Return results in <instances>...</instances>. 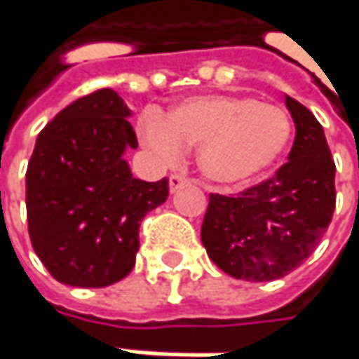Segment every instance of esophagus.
Listing matches in <instances>:
<instances>
[{
    "label": "esophagus",
    "instance_id": "esophagus-1",
    "mask_svg": "<svg viewBox=\"0 0 359 359\" xmlns=\"http://www.w3.org/2000/svg\"><path fill=\"white\" fill-rule=\"evenodd\" d=\"M191 179H187L184 175H170V179H168V187H170V192L179 191L182 189L184 184H189Z\"/></svg>",
    "mask_w": 359,
    "mask_h": 359
}]
</instances>
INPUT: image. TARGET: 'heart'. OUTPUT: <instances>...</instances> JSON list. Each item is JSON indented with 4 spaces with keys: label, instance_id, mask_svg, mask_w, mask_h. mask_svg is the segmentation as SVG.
Segmentation results:
<instances>
[{
    "label": "heart",
    "instance_id": "obj_1",
    "mask_svg": "<svg viewBox=\"0 0 359 359\" xmlns=\"http://www.w3.org/2000/svg\"><path fill=\"white\" fill-rule=\"evenodd\" d=\"M142 142L165 158L198 147V167L215 182H242L274 165L292 139L284 109L252 97L198 95L141 125Z\"/></svg>",
    "mask_w": 359,
    "mask_h": 359
}]
</instances>
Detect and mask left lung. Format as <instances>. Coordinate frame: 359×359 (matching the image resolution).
<instances>
[{
  "label": "left lung",
  "mask_w": 359,
  "mask_h": 359,
  "mask_svg": "<svg viewBox=\"0 0 359 359\" xmlns=\"http://www.w3.org/2000/svg\"><path fill=\"white\" fill-rule=\"evenodd\" d=\"M296 125L288 161L234 196L210 194L201 238L208 258L246 282L282 278L310 258L336 208V165L316 117L286 97Z\"/></svg>",
  "instance_id": "obj_1"
}]
</instances>
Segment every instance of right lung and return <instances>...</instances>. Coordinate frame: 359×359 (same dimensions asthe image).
<instances>
[{"mask_svg": "<svg viewBox=\"0 0 359 359\" xmlns=\"http://www.w3.org/2000/svg\"><path fill=\"white\" fill-rule=\"evenodd\" d=\"M130 111L111 89L85 95L39 133L25 172L27 229L49 274L69 286L105 288L135 266L142 218L168 196V179H135Z\"/></svg>", "mask_w": 359, "mask_h": 359, "instance_id": "obj_1", "label": "right lung"}]
</instances>
